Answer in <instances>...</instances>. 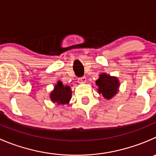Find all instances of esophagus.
<instances>
[{
  "label": "esophagus",
  "instance_id": "esophagus-1",
  "mask_svg": "<svg viewBox=\"0 0 156 156\" xmlns=\"http://www.w3.org/2000/svg\"><path fill=\"white\" fill-rule=\"evenodd\" d=\"M86 81V78L85 77H81V78H78V82L80 84H82V83H85Z\"/></svg>",
  "mask_w": 156,
  "mask_h": 156
}]
</instances>
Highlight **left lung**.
<instances>
[{
	"mask_svg": "<svg viewBox=\"0 0 156 156\" xmlns=\"http://www.w3.org/2000/svg\"><path fill=\"white\" fill-rule=\"evenodd\" d=\"M96 84L99 87L98 92L102 94L103 97L106 99H110L114 96L117 93V89L120 86L117 78L105 73L100 75L98 80L96 81Z\"/></svg>",
	"mask_w": 156,
	"mask_h": 156,
	"instance_id": "8db88e82",
	"label": "left lung"
}]
</instances>
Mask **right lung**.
<instances>
[{
    "label": "right lung",
    "mask_w": 156,
    "mask_h": 156,
    "mask_svg": "<svg viewBox=\"0 0 156 156\" xmlns=\"http://www.w3.org/2000/svg\"><path fill=\"white\" fill-rule=\"evenodd\" d=\"M72 98V91L69 86H64L62 81H58L53 91L51 93L50 98L53 103L58 104H68Z\"/></svg>",
    "instance_id": "right-lung-1"
}]
</instances>
